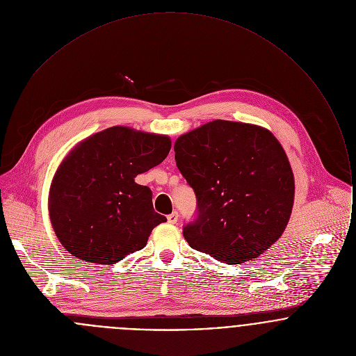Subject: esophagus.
<instances>
[{
  "label": "esophagus",
  "instance_id": "34e87169",
  "mask_svg": "<svg viewBox=\"0 0 356 356\" xmlns=\"http://www.w3.org/2000/svg\"><path fill=\"white\" fill-rule=\"evenodd\" d=\"M178 218H179L178 212H177V211H174L172 213H170V215L167 216V220H168V223H171V225H175V223L178 222Z\"/></svg>",
  "mask_w": 356,
  "mask_h": 356
}]
</instances>
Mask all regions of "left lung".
<instances>
[{
  "label": "left lung",
  "mask_w": 356,
  "mask_h": 356,
  "mask_svg": "<svg viewBox=\"0 0 356 356\" xmlns=\"http://www.w3.org/2000/svg\"><path fill=\"white\" fill-rule=\"evenodd\" d=\"M177 167L197 199L188 244L240 264L268 250L293 207V172L278 140L254 124L213 120L175 141Z\"/></svg>",
  "instance_id": "obj_1"
}]
</instances>
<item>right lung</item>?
I'll use <instances>...</instances> for the list:
<instances>
[{"mask_svg": "<svg viewBox=\"0 0 356 356\" xmlns=\"http://www.w3.org/2000/svg\"><path fill=\"white\" fill-rule=\"evenodd\" d=\"M171 149L167 136L115 126L82 141L60 164L49 192V216L61 245L78 259L113 264L143 250L165 222L152 191L134 182Z\"/></svg>", "mask_w": 356, "mask_h": 356, "instance_id": "right-lung-1", "label": "right lung"}]
</instances>
